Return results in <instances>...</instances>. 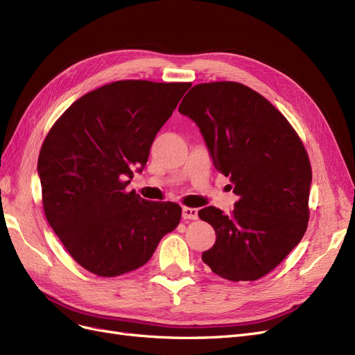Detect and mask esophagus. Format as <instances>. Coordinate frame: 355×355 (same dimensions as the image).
<instances>
[{
    "instance_id": "1",
    "label": "esophagus",
    "mask_w": 355,
    "mask_h": 355,
    "mask_svg": "<svg viewBox=\"0 0 355 355\" xmlns=\"http://www.w3.org/2000/svg\"><path fill=\"white\" fill-rule=\"evenodd\" d=\"M182 218L189 219V220H196L198 218V210L194 207H184L182 209Z\"/></svg>"
}]
</instances>
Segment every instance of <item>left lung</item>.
I'll return each mask as SVG.
<instances>
[{
	"mask_svg": "<svg viewBox=\"0 0 355 355\" xmlns=\"http://www.w3.org/2000/svg\"><path fill=\"white\" fill-rule=\"evenodd\" d=\"M179 112L200 127L213 164L239 196L235 209L198 211L216 232L202 262L230 282H254L302 240L309 220V158L286 116L262 94L234 81L197 84Z\"/></svg>",
	"mask_w": 355,
	"mask_h": 355,
	"instance_id": "left-lung-1",
	"label": "left lung"
}]
</instances>
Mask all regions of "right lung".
Returning a JSON list of instances; mask_svg holds the SVG:
<instances>
[{"label": "right lung", "instance_id": "obj_1", "mask_svg": "<svg viewBox=\"0 0 355 355\" xmlns=\"http://www.w3.org/2000/svg\"><path fill=\"white\" fill-rule=\"evenodd\" d=\"M191 85L115 81L81 96L50 128L38 157L42 207L84 270L135 271L179 225V204L146 201L125 187Z\"/></svg>", "mask_w": 355, "mask_h": 355}]
</instances>
